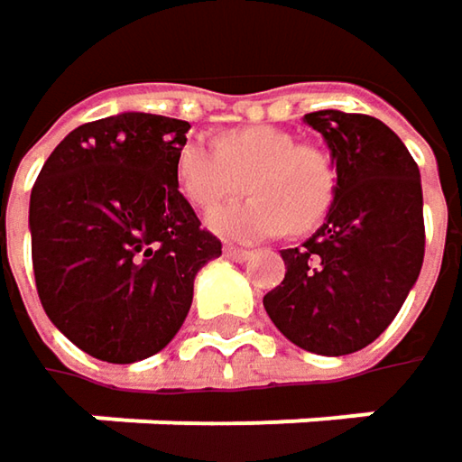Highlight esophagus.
<instances>
[{
  "mask_svg": "<svg viewBox=\"0 0 462 462\" xmlns=\"http://www.w3.org/2000/svg\"><path fill=\"white\" fill-rule=\"evenodd\" d=\"M228 258H234V260H250L253 258V253L250 250H242V247H234V245H226V250H223Z\"/></svg>",
  "mask_w": 462,
  "mask_h": 462,
  "instance_id": "1",
  "label": "esophagus"
}]
</instances>
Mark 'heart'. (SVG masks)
Listing matches in <instances>:
<instances>
[{"instance_id": "1", "label": "heart", "mask_w": 462, "mask_h": 462, "mask_svg": "<svg viewBox=\"0 0 462 462\" xmlns=\"http://www.w3.org/2000/svg\"><path fill=\"white\" fill-rule=\"evenodd\" d=\"M175 178L183 197L199 209L228 202L245 189L253 199L209 212L207 226L236 242L309 234L327 217L337 194L332 159L317 145L295 143L282 127L247 125L209 141L186 138L175 153Z\"/></svg>"}]
</instances>
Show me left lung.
Wrapping results in <instances>:
<instances>
[{"label": "left lung", "mask_w": 462, "mask_h": 462, "mask_svg": "<svg viewBox=\"0 0 462 462\" xmlns=\"http://www.w3.org/2000/svg\"><path fill=\"white\" fill-rule=\"evenodd\" d=\"M303 122L327 141L337 194L317 234L282 250L284 282L263 306L295 346L343 356L370 346L418 282L426 253L420 170L375 116L327 108Z\"/></svg>", "instance_id": "left-lung-1"}]
</instances>
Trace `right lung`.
Returning <instances> with one entry per match:
<instances>
[{
  "label": "right lung",
  "instance_id": "add662e5",
  "mask_svg": "<svg viewBox=\"0 0 462 462\" xmlns=\"http://www.w3.org/2000/svg\"><path fill=\"white\" fill-rule=\"evenodd\" d=\"M183 119L125 111L69 133L31 189L36 292L50 321L85 354L133 365L186 321L194 279L220 255L178 191Z\"/></svg>",
  "mask_w": 462,
  "mask_h": 462
}]
</instances>
